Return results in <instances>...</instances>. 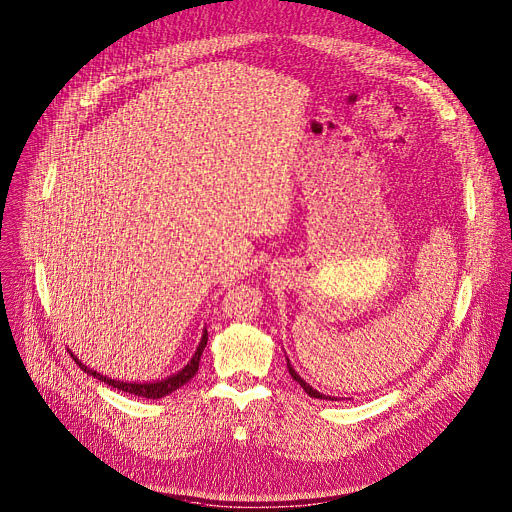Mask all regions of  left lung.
Instances as JSON below:
<instances>
[{
	"label": "left lung",
	"instance_id": "obj_1",
	"mask_svg": "<svg viewBox=\"0 0 512 512\" xmlns=\"http://www.w3.org/2000/svg\"><path fill=\"white\" fill-rule=\"evenodd\" d=\"M286 365H288V373H290V378L294 380V382H297V384H301V388L311 396V398H319V400H336L334 396H326V394H321V392H317V390H313L303 378H301V375L297 373V371H294V367L290 365V361H288V357H286Z\"/></svg>",
	"mask_w": 512,
	"mask_h": 512
}]
</instances>
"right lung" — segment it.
Wrapping results in <instances>:
<instances>
[{"mask_svg": "<svg viewBox=\"0 0 512 512\" xmlns=\"http://www.w3.org/2000/svg\"><path fill=\"white\" fill-rule=\"evenodd\" d=\"M207 346V328H203V334H201V340H199V344H197V351H195V355H193V359L188 361L178 373H174V375H170V378H166V380H159V382H147V384H139V382H120V380H112V378H107V375H103V373H99V371H95V369H91V367H87V365H83L80 363L72 353V359L76 361V365L83 369L87 375H93V378H97V380H101L103 384H107V386H114V388H118V390H122V392H128V394H134V396H143V398H164L166 394H172L174 390H178L180 386H184L186 382H191L193 378H195V373L199 371V361H201V355H203V348Z\"/></svg>", "mask_w": 512, "mask_h": 512, "instance_id": "obj_1", "label": "right lung"}]
</instances>
